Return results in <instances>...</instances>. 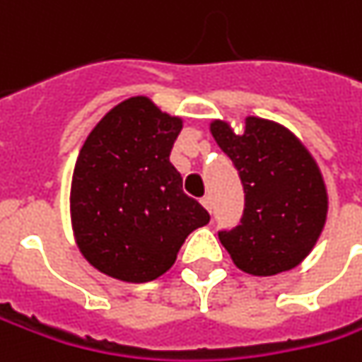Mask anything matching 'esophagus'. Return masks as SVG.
I'll return each mask as SVG.
<instances>
[{"instance_id":"obj_1","label":"esophagus","mask_w":362,"mask_h":362,"mask_svg":"<svg viewBox=\"0 0 362 362\" xmlns=\"http://www.w3.org/2000/svg\"><path fill=\"white\" fill-rule=\"evenodd\" d=\"M202 205L207 209V211H209V214H211V197H207V195H205V197L202 199Z\"/></svg>"}]
</instances>
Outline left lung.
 Here are the masks:
<instances>
[{
	"label": "left lung",
	"mask_w": 362,
	"mask_h": 362,
	"mask_svg": "<svg viewBox=\"0 0 362 362\" xmlns=\"http://www.w3.org/2000/svg\"><path fill=\"white\" fill-rule=\"evenodd\" d=\"M211 134L238 169L243 214L219 240L240 270L274 276L310 254L328 211L318 165L298 139L270 120L247 117L243 134L214 120Z\"/></svg>",
	"instance_id": "obj_1"
}]
</instances>
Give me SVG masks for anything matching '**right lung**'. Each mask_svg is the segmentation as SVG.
<instances>
[{
    "label": "right lung",
    "instance_id": "add662e5",
    "mask_svg": "<svg viewBox=\"0 0 362 362\" xmlns=\"http://www.w3.org/2000/svg\"><path fill=\"white\" fill-rule=\"evenodd\" d=\"M183 129L145 96L106 112L80 148L70 191L72 228L96 270L124 282H151L169 270L189 233L209 223L183 193L169 160Z\"/></svg>",
    "mask_w": 362,
    "mask_h": 362
}]
</instances>
